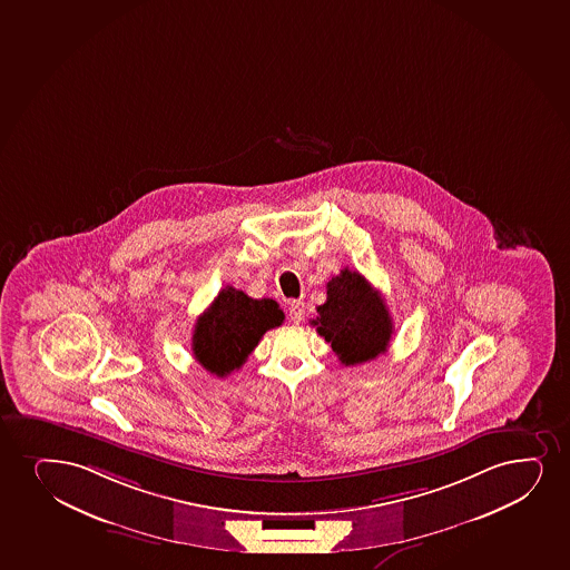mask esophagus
<instances>
[{
  "label": "esophagus",
  "instance_id": "obj_1",
  "mask_svg": "<svg viewBox=\"0 0 570 570\" xmlns=\"http://www.w3.org/2000/svg\"><path fill=\"white\" fill-rule=\"evenodd\" d=\"M288 315H289V321L294 322V324H302L303 318H305V303H303V302L289 303Z\"/></svg>",
  "mask_w": 570,
  "mask_h": 570
}]
</instances>
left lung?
Listing matches in <instances>:
<instances>
[{"label":"left lung","instance_id":"left-lung-1","mask_svg":"<svg viewBox=\"0 0 570 570\" xmlns=\"http://www.w3.org/2000/svg\"><path fill=\"white\" fill-rule=\"evenodd\" d=\"M326 303L311 321L345 366L374 361L385 353L393 321L382 294L361 273L343 268L326 284Z\"/></svg>","mask_w":570,"mask_h":570}]
</instances>
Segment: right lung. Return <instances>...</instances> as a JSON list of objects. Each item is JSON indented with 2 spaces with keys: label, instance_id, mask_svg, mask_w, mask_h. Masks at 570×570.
<instances>
[{
  "label": "right lung",
  "instance_id": "right-lung-1",
  "mask_svg": "<svg viewBox=\"0 0 570 570\" xmlns=\"http://www.w3.org/2000/svg\"><path fill=\"white\" fill-rule=\"evenodd\" d=\"M284 322L275 299H252L242 289L223 288L196 321L193 353L209 374L225 377L240 368L267 330Z\"/></svg>",
  "mask_w": 570,
  "mask_h": 570
}]
</instances>
